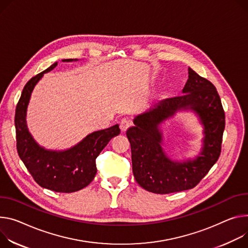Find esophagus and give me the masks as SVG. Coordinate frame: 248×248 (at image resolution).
Wrapping results in <instances>:
<instances>
[{"label":"esophagus","mask_w":248,"mask_h":248,"mask_svg":"<svg viewBox=\"0 0 248 248\" xmlns=\"http://www.w3.org/2000/svg\"><path fill=\"white\" fill-rule=\"evenodd\" d=\"M130 125H131V123H130L127 119H123V120H122V122H121V125H120V127H121L122 131H125V130H126Z\"/></svg>","instance_id":"1"}]
</instances>
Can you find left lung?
<instances>
[{
	"label": "left lung",
	"instance_id": "8db88e82",
	"mask_svg": "<svg viewBox=\"0 0 248 248\" xmlns=\"http://www.w3.org/2000/svg\"><path fill=\"white\" fill-rule=\"evenodd\" d=\"M183 95L167 98L137 116L126 130L132 172L140 187L155 194L194 188L217 161L224 130V111L215 86L189 67ZM192 110L203 125L201 152L192 160L173 161L163 148L160 124L178 111Z\"/></svg>",
	"mask_w": 248,
	"mask_h": 248
}]
</instances>
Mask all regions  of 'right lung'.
Returning a JSON list of instances; mask_svg holds the SVG:
<instances>
[{"label":"right lung","mask_w":248,"mask_h":248,"mask_svg":"<svg viewBox=\"0 0 248 248\" xmlns=\"http://www.w3.org/2000/svg\"><path fill=\"white\" fill-rule=\"evenodd\" d=\"M78 59H63V62ZM57 66L53 63L47 69L32 77L22 90L16 105L15 125L16 149L34 181L54 192L72 193L87 187L97 173L96 158L108 141L120 134L119 124L88 134L80 142L65 150H52L40 146L31 134L27 124V112L31 93L43 75Z\"/></svg>","instance_id":"1"}]
</instances>
